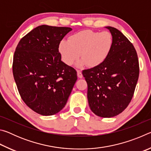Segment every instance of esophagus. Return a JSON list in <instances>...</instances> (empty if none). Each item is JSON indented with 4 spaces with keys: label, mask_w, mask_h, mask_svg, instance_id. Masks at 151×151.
Masks as SVG:
<instances>
[{
    "label": "esophagus",
    "mask_w": 151,
    "mask_h": 151,
    "mask_svg": "<svg viewBox=\"0 0 151 151\" xmlns=\"http://www.w3.org/2000/svg\"><path fill=\"white\" fill-rule=\"evenodd\" d=\"M77 75H78V78H83V74H82L81 70H77Z\"/></svg>",
    "instance_id": "1"
}]
</instances>
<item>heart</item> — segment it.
<instances>
[{
  "mask_svg": "<svg viewBox=\"0 0 151 151\" xmlns=\"http://www.w3.org/2000/svg\"><path fill=\"white\" fill-rule=\"evenodd\" d=\"M112 46L113 37L110 32L85 30L70 35L68 40L60 41L58 48L66 65H73L80 57L78 66L96 67L109 57Z\"/></svg>",
  "mask_w": 151,
  "mask_h": 151,
  "instance_id": "heart-1",
  "label": "heart"
}]
</instances>
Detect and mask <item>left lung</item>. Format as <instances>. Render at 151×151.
I'll list each match as a JSON object with an SVG mask.
<instances>
[{
	"instance_id": "obj_1",
	"label": "left lung",
	"mask_w": 151,
	"mask_h": 151,
	"mask_svg": "<svg viewBox=\"0 0 151 151\" xmlns=\"http://www.w3.org/2000/svg\"><path fill=\"white\" fill-rule=\"evenodd\" d=\"M113 37L109 57L98 66L83 70L87 83L90 109L103 118L115 116L124 111L133 96L139 75L137 51L118 29L106 27Z\"/></svg>"
}]
</instances>
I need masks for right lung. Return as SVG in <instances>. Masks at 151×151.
Returning a JSON list of instances; mask_svg holds the SVG:
<instances>
[{
  "label": "right lung",
  "mask_w": 151,
  "mask_h": 151,
  "mask_svg": "<svg viewBox=\"0 0 151 151\" xmlns=\"http://www.w3.org/2000/svg\"><path fill=\"white\" fill-rule=\"evenodd\" d=\"M72 29L41 25L22 37L15 50L12 73L24 103L50 116L66 104L77 80L76 71L61 60L58 44Z\"/></svg>",
  "instance_id": "1"
}]
</instances>
